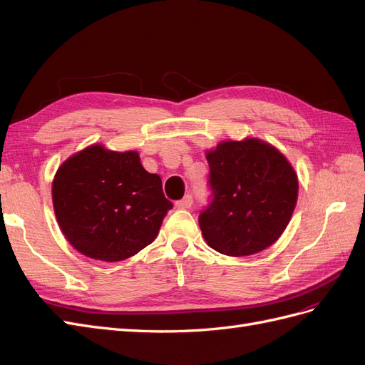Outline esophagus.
I'll return each mask as SVG.
<instances>
[{
	"mask_svg": "<svg viewBox=\"0 0 365 365\" xmlns=\"http://www.w3.org/2000/svg\"><path fill=\"white\" fill-rule=\"evenodd\" d=\"M192 204H193V197H192V195H185L181 201L176 202V208L187 210V208H190V207H192Z\"/></svg>",
	"mask_w": 365,
	"mask_h": 365,
	"instance_id": "esophagus-1",
	"label": "esophagus"
}]
</instances>
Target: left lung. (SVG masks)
Wrapping results in <instances>:
<instances>
[{"label":"left lung","instance_id":"8db88e82","mask_svg":"<svg viewBox=\"0 0 365 365\" xmlns=\"http://www.w3.org/2000/svg\"><path fill=\"white\" fill-rule=\"evenodd\" d=\"M213 200L200 215L210 248L233 257L271 247L288 227L298 196L291 163L267 141H220L207 150Z\"/></svg>","mask_w":365,"mask_h":365}]
</instances>
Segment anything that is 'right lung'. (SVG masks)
<instances>
[{"instance_id":"obj_1","label":"right lung","mask_w":365,"mask_h":365,"mask_svg":"<svg viewBox=\"0 0 365 365\" xmlns=\"http://www.w3.org/2000/svg\"><path fill=\"white\" fill-rule=\"evenodd\" d=\"M63 236L83 256L120 262L155 240L172 208L161 178L149 173L135 150L91 145L65 160L51 185Z\"/></svg>"}]
</instances>
